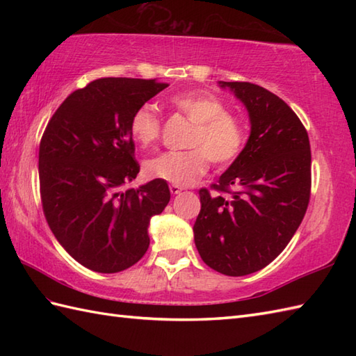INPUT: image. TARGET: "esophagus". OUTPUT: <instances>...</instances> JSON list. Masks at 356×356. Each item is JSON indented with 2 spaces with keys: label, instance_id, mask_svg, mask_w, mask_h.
<instances>
[{
  "label": "esophagus",
  "instance_id": "34e87169",
  "mask_svg": "<svg viewBox=\"0 0 356 356\" xmlns=\"http://www.w3.org/2000/svg\"><path fill=\"white\" fill-rule=\"evenodd\" d=\"M170 191H171V194H172V195H176V194H180V193H182L184 190H182V188H180V186L171 185V186H170Z\"/></svg>",
  "mask_w": 356,
  "mask_h": 356
}]
</instances>
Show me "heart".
Returning a JSON list of instances; mask_svg holds the SVG:
<instances>
[{
    "label": "heart",
    "instance_id": "1",
    "mask_svg": "<svg viewBox=\"0 0 356 356\" xmlns=\"http://www.w3.org/2000/svg\"><path fill=\"white\" fill-rule=\"evenodd\" d=\"M171 104L194 124L188 151L163 153L145 163L149 177L176 186L193 185L214 165L228 166L241 154L246 143V130L241 120L229 113L217 97L190 92L171 97ZM131 138L142 147L153 145L161 136V119L151 104H143L130 119Z\"/></svg>",
    "mask_w": 356,
    "mask_h": 356
}]
</instances>
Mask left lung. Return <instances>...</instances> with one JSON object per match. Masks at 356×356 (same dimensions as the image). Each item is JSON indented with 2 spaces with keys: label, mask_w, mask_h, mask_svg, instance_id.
I'll list each match as a JSON object with an SVG mask.
<instances>
[{
  "label": "left lung",
  "mask_w": 356,
  "mask_h": 356,
  "mask_svg": "<svg viewBox=\"0 0 356 356\" xmlns=\"http://www.w3.org/2000/svg\"><path fill=\"white\" fill-rule=\"evenodd\" d=\"M243 102L251 134L216 193L202 188L195 248L209 268L229 277L275 260L303 220L311 199V145L283 99L251 82H218Z\"/></svg>",
  "instance_id": "8db88e82"
}]
</instances>
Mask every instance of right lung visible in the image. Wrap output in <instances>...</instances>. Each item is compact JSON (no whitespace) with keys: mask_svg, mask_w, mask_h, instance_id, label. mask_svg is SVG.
<instances>
[{"mask_svg":"<svg viewBox=\"0 0 356 356\" xmlns=\"http://www.w3.org/2000/svg\"><path fill=\"white\" fill-rule=\"evenodd\" d=\"M168 84L101 78L73 92L49 120L40 143V191L45 220L82 266L115 274L149 246L148 225L170 202L154 179L125 190L140 170L130 119Z\"/></svg>","mask_w":356,"mask_h":356,"instance_id":"obj_1","label":"right lung"}]
</instances>
